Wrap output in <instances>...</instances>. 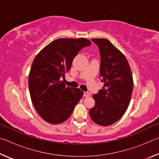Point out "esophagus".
<instances>
[{"label": "esophagus", "instance_id": "34e87169", "mask_svg": "<svg viewBox=\"0 0 159 159\" xmlns=\"http://www.w3.org/2000/svg\"><path fill=\"white\" fill-rule=\"evenodd\" d=\"M83 96H84V97H90V93L89 92H84V93H83Z\"/></svg>", "mask_w": 159, "mask_h": 159}]
</instances>
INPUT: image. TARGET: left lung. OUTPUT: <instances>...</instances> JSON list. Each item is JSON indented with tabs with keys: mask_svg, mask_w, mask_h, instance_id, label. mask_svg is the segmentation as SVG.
<instances>
[{
	"mask_svg": "<svg viewBox=\"0 0 159 159\" xmlns=\"http://www.w3.org/2000/svg\"><path fill=\"white\" fill-rule=\"evenodd\" d=\"M101 55L99 76L102 89L93 98L95 100L90 116L96 124L108 126L123 116L129 106L133 90V79L127 59L109 40L93 39Z\"/></svg>",
	"mask_w": 159,
	"mask_h": 159,
	"instance_id": "1",
	"label": "left lung"
}]
</instances>
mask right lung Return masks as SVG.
I'll use <instances>...</instances> for the list:
<instances>
[{"mask_svg":"<svg viewBox=\"0 0 159 159\" xmlns=\"http://www.w3.org/2000/svg\"><path fill=\"white\" fill-rule=\"evenodd\" d=\"M91 42L85 38L58 39L40 51L29 74V88L35 109L50 124H60L70 117L83 95L80 88L66 87L61 81L72 61Z\"/></svg>","mask_w":159,"mask_h":159,"instance_id":"add662e5","label":"right lung"}]
</instances>
